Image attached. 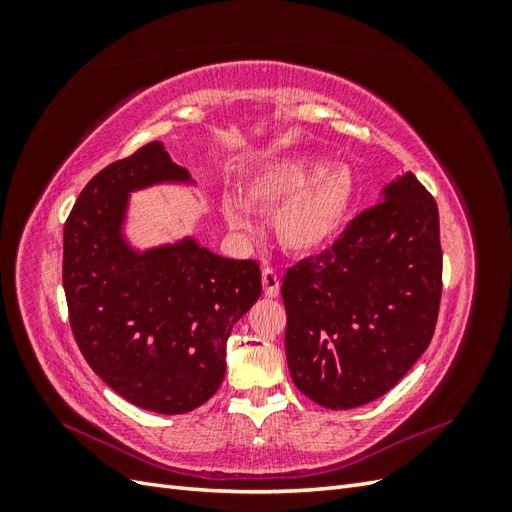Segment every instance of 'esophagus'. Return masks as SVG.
<instances>
[{
	"instance_id": "34e87169",
	"label": "esophagus",
	"mask_w": 512,
	"mask_h": 512,
	"mask_svg": "<svg viewBox=\"0 0 512 512\" xmlns=\"http://www.w3.org/2000/svg\"><path fill=\"white\" fill-rule=\"evenodd\" d=\"M280 275H277L273 269H265L262 271V290L269 299H275L280 294Z\"/></svg>"
}]
</instances>
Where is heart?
<instances>
[{"mask_svg":"<svg viewBox=\"0 0 512 512\" xmlns=\"http://www.w3.org/2000/svg\"><path fill=\"white\" fill-rule=\"evenodd\" d=\"M245 200L254 209L275 211L273 235L294 256L318 254L346 228L356 200V179L348 166H329L320 156H288L260 164L247 177ZM230 228L252 226L237 196H224Z\"/></svg>","mask_w":512,"mask_h":512,"instance_id":"heart-1","label":"heart"}]
</instances>
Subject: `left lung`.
Instances as JSON below:
<instances>
[{"instance_id":"1","label":"left lung","mask_w":512,"mask_h":512,"mask_svg":"<svg viewBox=\"0 0 512 512\" xmlns=\"http://www.w3.org/2000/svg\"><path fill=\"white\" fill-rule=\"evenodd\" d=\"M442 297L440 218L412 173L391 181L339 239L284 275L286 359L316 404H369L427 350Z\"/></svg>"}]
</instances>
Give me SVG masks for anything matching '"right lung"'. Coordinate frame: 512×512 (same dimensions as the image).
Wrapping results in <instances>:
<instances>
[{
    "label": "right lung",
    "mask_w": 512,
    "mask_h": 512,
    "mask_svg": "<svg viewBox=\"0 0 512 512\" xmlns=\"http://www.w3.org/2000/svg\"><path fill=\"white\" fill-rule=\"evenodd\" d=\"M194 183L160 141L102 168L64 226V290L85 361L130 404L190 412L220 389L226 342L262 292L254 260L185 237L138 252L123 237L130 192Z\"/></svg>",
    "instance_id": "obj_1"
}]
</instances>
